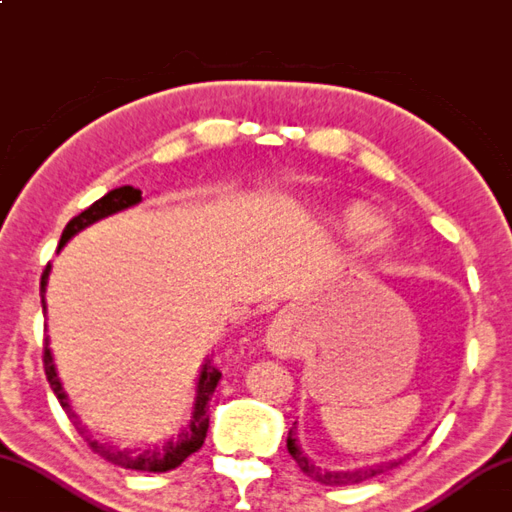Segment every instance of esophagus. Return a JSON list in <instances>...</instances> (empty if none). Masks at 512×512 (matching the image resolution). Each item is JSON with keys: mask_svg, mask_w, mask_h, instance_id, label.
<instances>
[{"mask_svg": "<svg viewBox=\"0 0 512 512\" xmlns=\"http://www.w3.org/2000/svg\"><path fill=\"white\" fill-rule=\"evenodd\" d=\"M265 345H267V350L272 352V355H279V357L295 355L297 336H295L293 322H290L286 316L274 318L272 325L267 327Z\"/></svg>", "mask_w": 512, "mask_h": 512, "instance_id": "1", "label": "esophagus"}]
</instances>
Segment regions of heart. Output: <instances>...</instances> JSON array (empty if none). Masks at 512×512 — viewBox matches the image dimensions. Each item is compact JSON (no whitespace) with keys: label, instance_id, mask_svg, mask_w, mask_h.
Instances as JSON below:
<instances>
[{"label":"heart","instance_id":"obj_1","mask_svg":"<svg viewBox=\"0 0 512 512\" xmlns=\"http://www.w3.org/2000/svg\"><path fill=\"white\" fill-rule=\"evenodd\" d=\"M380 224V217L375 215V212L366 210V208H352L343 215L341 219V229L345 235H352V238H357V235H364L368 231H373L375 226ZM387 238H382L377 242V247H387Z\"/></svg>","mask_w":512,"mask_h":512}]
</instances>
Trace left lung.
Wrapping results in <instances>:
<instances>
[{
    "mask_svg": "<svg viewBox=\"0 0 512 512\" xmlns=\"http://www.w3.org/2000/svg\"><path fill=\"white\" fill-rule=\"evenodd\" d=\"M286 446H288V453L293 455V460L300 465V469L304 471L306 476H311L313 481L318 483H325V485H355L361 481H368V478H373L377 474H382V471H387L391 467H398L403 458L398 460H389V462H377L373 467H361V469H325V467H318L316 462L309 460V455L302 451V444L300 439H297V428L293 423V428L288 430V439H286Z\"/></svg>",
    "mask_w": 512,
    "mask_h": 512,
    "instance_id": "1",
    "label": "left lung"
}]
</instances>
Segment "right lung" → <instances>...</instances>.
Returning a JSON list of instances; mask_svg holds the SVG:
<instances>
[{
    "label": "right lung",
    "instance_id": "add662e5",
    "mask_svg": "<svg viewBox=\"0 0 512 512\" xmlns=\"http://www.w3.org/2000/svg\"><path fill=\"white\" fill-rule=\"evenodd\" d=\"M139 201H141V190H137V187H132V185H123V187H116V190H112V192H107L102 199L91 203V206L84 212H80V215L70 219L64 233H61L59 249L64 247L70 238H75L77 233L84 231L86 226L96 224V222H100V219H105L109 215H116V212H121V210L137 206ZM50 270H52V265H47L43 277H41L43 313H45V288H47V277H50ZM43 364H45L47 382H50L54 396H57L61 407L66 410L68 419L75 423L77 432H80V435L86 439V444H89L98 455H102L107 462H112V465H119L123 469L153 471V474H162V471H171V469L183 465V462L190 458L192 453H196L203 446V439H206L208 423H210L208 400L212 393H215L219 380H222V373H219L217 368L210 364V359H206V364L201 366L199 380H196V398H194L190 423H187L183 432H178L176 437L164 439V442H160V444H148L144 448L141 446L121 448V446L102 442V439H96L93 435H89V430L82 426L80 419H77V414L73 412V407H70V403H68V393L64 391V384H61V380H59L57 366H54L52 350H50V338L47 336H45Z\"/></svg>",
    "mask_w": 512,
    "mask_h": 512
}]
</instances>
